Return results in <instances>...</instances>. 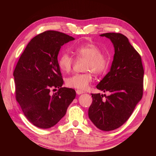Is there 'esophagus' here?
<instances>
[{"label":"esophagus","instance_id":"esophagus-1","mask_svg":"<svg viewBox=\"0 0 156 156\" xmlns=\"http://www.w3.org/2000/svg\"><path fill=\"white\" fill-rule=\"evenodd\" d=\"M76 93L78 94V95H80V94H83L84 92L82 91V90H76Z\"/></svg>","mask_w":156,"mask_h":156}]
</instances>
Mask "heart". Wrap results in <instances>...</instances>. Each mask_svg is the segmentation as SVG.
<instances>
[{"mask_svg": "<svg viewBox=\"0 0 156 156\" xmlns=\"http://www.w3.org/2000/svg\"><path fill=\"white\" fill-rule=\"evenodd\" d=\"M72 51L78 59L86 60L84 70L87 72L77 73L68 77L66 79V84L69 88L85 90L93 80L92 73L100 75L107 68V56L101 53L100 48L93 44L73 47ZM73 63V57L67 53L61 55L58 60V67L64 73H69L72 70Z\"/></svg>", "mask_w": 156, "mask_h": 156, "instance_id": "heart-1", "label": "heart"}]
</instances>
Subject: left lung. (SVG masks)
<instances>
[{
	"label": "left lung",
	"instance_id": "8db88e82",
	"mask_svg": "<svg viewBox=\"0 0 156 156\" xmlns=\"http://www.w3.org/2000/svg\"><path fill=\"white\" fill-rule=\"evenodd\" d=\"M100 36L111 41L115 55L110 71L96 88L110 95L92 94L88 117L98 129L108 131L123 125L142 98L144 69L140 55L126 36L114 32ZM103 96L105 100H102Z\"/></svg>",
	"mask_w": 156,
	"mask_h": 156
}]
</instances>
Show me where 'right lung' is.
Returning <instances> with one entry per match:
<instances>
[{"mask_svg": "<svg viewBox=\"0 0 156 156\" xmlns=\"http://www.w3.org/2000/svg\"><path fill=\"white\" fill-rule=\"evenodd\" d=\"M74 40L58 31L41 33L28 44L13 72L16 100L27 119L40 128L57 124L76 96L75 90L62 87L58 65L61 47ZM51 88L58 92L51 95Z\"/></svg>", "mask_w": 156, "mask_h": 156, "instance_id": "right-lung-1", "label": "right lung"}]
</instances>
